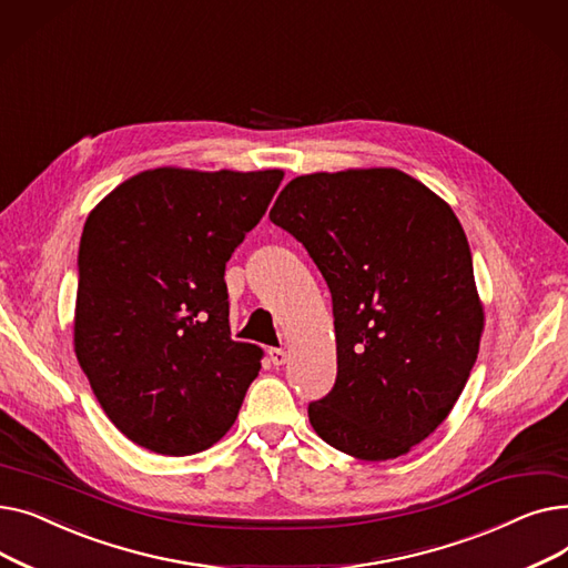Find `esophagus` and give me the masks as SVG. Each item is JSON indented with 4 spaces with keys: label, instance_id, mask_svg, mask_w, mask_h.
<instances>
[{
    "label": "esophagus",
    "instance_id": "obj_1",
    "mask_svg": "<svg viewBox=\"0 0 568 568\" xmlns=\"http://www.w3.org/2000/svg\"><path fill=\"white\" fill-rule=\"evenodd\" d=\"M287 356H290V354H287L283 347H272V349H268V359H272L274 366L287 364Z\"/></svg>",
    "mask_w": 568,
    "mask_h": 568
}]
</instances>
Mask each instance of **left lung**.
I'll list each match as a JSON object with an SVG mask.
<instances>
[{
    "instance_id": "left-lung-1",
    "label": "left lung",
    "mask_w": 568,
    "mask_h": 568,
    "mask_svg": "<svg viewBox=\"0 0 568 568\" xmlns=\"http://www.w3.org/2000/svg\"><path fill=\"white\" fill-rule=\"evenodd\" d=\"M306 246L334 302L338 375L313 430L359 460L412 452L449 416L484 336L465 230L396 168L292 179L272 212Z\"/></svg>"
}]
</instances>
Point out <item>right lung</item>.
I'll list each match as a JSON object with an SVG mask.
<instances>
[{"mask_svg": "<svg viewBox=\"0 0 568 568\" xmlns=\"http://www.w3.org/2000/svg\"><path fill=\"white\" fill-rule=\"evenodd\" d=\"M283 174L154 168L87 216L75 356L108 419L149 452L209 449L260 373L264 352L230 336L223 276Z\"/></svg>", "mask_w": 568, "mask_h": 568, "instance_id": "add662e5", "label": "right lung"}]
</instances>
